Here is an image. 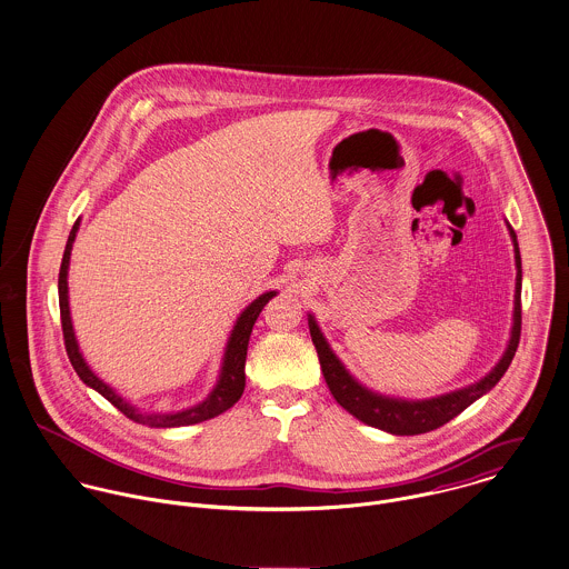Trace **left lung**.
<instances>
[{
    "label": "left lung",
    "mask_w": 569,
    "mask_h": 569,
    "mask_svg": "<svg viewBox=\"0 0 569 569\" xmlns=\"http://www.w3.org/2000/svg\"><path fill=\"white\" fill-rule=\"evenodd\" d=\"M509 230H511L513 246H516L517 262L513 335H511V341H509V348H507L502 361L496 365V369L489 376H485L480 382H476L467 389L441 396V398L423 400V402H407V400H391V398L376 396V393H371V391L361 387L346 371V367L339 362V359L332 355V350L328 348V343H326L323 335L319 332L315 319L309 317L310 337H312V343H315V350H317V357H319V365H321L326 385H328L330 393L335 396V400L348 413L355 415L367 426L387 430L391 435H421V432H430V430L448 423L457 415L463 413L471 402H476L482 393H487L489 389H493L498 385V380L505 376V371L509 369V365L516 357L519 335H521V257H519V248H517L516 230L511 226H509Z\"/></svg>",
    "instance_id": "1"
}]
</instances>
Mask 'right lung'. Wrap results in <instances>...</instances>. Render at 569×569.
Listing matches in <instances>:
<instances>
[{"label": "right lung", "mask_w": 569, "mask_h": 569, "mask_svg": "<svg viewBox=\"0 0 569 569\" xmlns=\"http://www.w3.org/2000/svg\"><path fill=\"white\" fill-rule=\"evenodd\" d=\"M80 221L73 223L69 239H67V248L62 254L60 262V273H58V305H60V323H62V339H64V348H67V357L73 365L76 373L80 376V380L89 387H93L98 393H102L103 398L126 415L128 419L150 426V428H173V426H191V423H200L207 421L210 417L226 413L228 409H232L239 398L243 396L246 389V357H248V343H250V335H252V326L259 317L262 307L276 296V291L262 293L259 300H254L248 309L241 312V317L237 319V326L230 335L226 355H223V367H221V376L217 387L212 389V393L207 400L193 409L180 411V413H158L143 415L139 413L134 407H130L126 400H121L108 385H103L102 380L89 369V365L82 359L78 343H76V335H73V326H71V317H69V300H67V267H69V257H71V246L76 239Z\"/></svg>", "instance_id": "right-lung-1"}]
</instances>
